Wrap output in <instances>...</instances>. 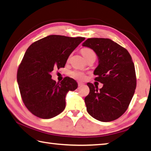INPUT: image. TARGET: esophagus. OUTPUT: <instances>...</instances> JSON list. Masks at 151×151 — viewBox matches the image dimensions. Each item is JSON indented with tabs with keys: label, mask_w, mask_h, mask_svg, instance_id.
Returning a JSON list of instances; mask_svg holds the SVG:
<instances>
[{
	"label": "esophagus",
	"mask_w": 151,
	"mask_h": 151,
	"mask_svg": "<svg viewBox=\"0 0 151 151\" xmlns=\"http://www.w3.org/2000/svg\"><path fill=\"white\" fill-rule=\"evenodd\" d=\"M78 86H83V85H84V83H81V82H78Z\"/></svg>",
	"instance_id": "obj_1"
}]
</instances>
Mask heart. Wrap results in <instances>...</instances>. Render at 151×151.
Instances as JSON below:
<instances>
[{
	"instance_id": "b5f03b06",
	"label": "heart",
	"mask_w": 151,
	"mask_h": 151,
	"mask_svg": "<svg viewBox=\"0 0 151 151\" xmlns=\"http://www.w3.org/2000/svg\"><path fill=\"white\" fill-rule=\"evenodd\" d=\"M81 52H82V54L83 55V56L85 57V59H86L89 58L90 57H96L95 52L90 48L86 47V48L82 49ZM71 75H72L74 78L78 79V80H83V79L85 78V76H86L84 73L79 70L73 71V72L71 73Z\"/></svg>"
}]
</instances>
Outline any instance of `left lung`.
<instances>
[{"label": "left lung", "instance_id": "left-lung-1", "mask_svg": "<svg viewBox=\"0 0 151 151\" xmlns=\"http://www.w3.org/2000/svg\"><path fill=\"white\" fill-rule=\"evenodd\" d=\"M83 45L98 55L94 80L103 84L98 90L87 83L90 92L84 102L88 113L98 121H114L127 110L135 93L137 78L132 58L127 49L107 38H89Z\"/></svg>", "mask_w": 151, "mask_h": 151}]
</instances>
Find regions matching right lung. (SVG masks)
<instances>
[{"mask_svg": "<svg viewBox=\"0 0 151 151\" xmlns=\"http://www.w3.org/2000/svg\"><path fill=\"white\" fill-rule=\"evenodd\" d=\"M84 40L51 35L26 50L18 68L17 82L24 105L34 116L50 119L65 109L67 93L77 88L78 84L68 76L56 83L51 73L54 68L65 67L70 53Z\"/></svg>", "mask_w": 151, "mask_h": 151, "instance_id": "obj_1", "label": "right lung"}]
</instances>
